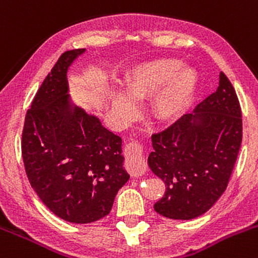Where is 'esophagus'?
<instances>
[{"label": "esophagus", "mask_w": 258, "mask_h": 258, "mask_svg": "<svg viewBox=\"0 0 258 258\" xmlns=\"http://www.w3.org/2000/svg\"><path fill=\"white\" fill-rule=\"evenodd\" d=\"M125 169L132 176H140L144 174L147 169L145 164L144 153H143V145L137 142H132L126 144L125 148Z\"/></svg>", "instance_id": "obj_1"}]
</instances>
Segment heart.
<instances>
[{
  "label": "heart",
  "mask_w": 258,
  "mask_h": 258,
  "mask_svg": "<svg viewBox=\"0 0 258 258\" xmlns=\"http://www.w3.org/2000/svg\"><path fill=\"white\" fill-rule=\"evenodd\" d=\"M175 58H159L135 66L126 73L125 93L134 100L153 98L150 113L158 121H170L190 105L199 83L191 67H182ZM113 107L119 113H129L132 104L124 95L113 97Z\"/></svg>",
  "instance_id": "b5f03b06"
}]
</instances>
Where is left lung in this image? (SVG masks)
Listing matches in <instances>:
<instances>
[{"label":"left lung","mask_w":258,"mask_h":258,"mask_svg":"<svg viewBox=\"0 0 258 258\" xmlns=\"http://www.w3.org/2000/svg\"><path fill=\"white\" fill-rule=\"evenodd\" d=\"M151 142L149 168L165 184L154 210L172 220L205 214L226 190L242 142L240 102L226 74L216 92Z\"/></svg>","instance_id":"left-lung-1"}]
</instances>
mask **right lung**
<instances>
[{
	"mask_svg": "<svg viewBox=\"0 0 258 258\" xmlns=\"http://www.w3.org/2000/svg\"><path fill=\"white\" fill-rule=\"evenodd\" d=\"M84 48L63 53L27 110L22 158L31 186L58 217L90 224L110 212L129 180L121 138L70 102L68 67Z\"/></svg>",
	"mask_w": 258,
	"mask_h": 258,
	"instance_id": "1",
	"label": "right lung"
}]
</instances>
